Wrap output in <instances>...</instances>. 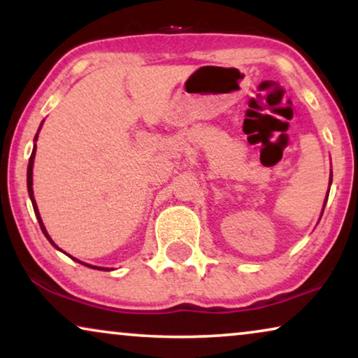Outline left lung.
<instances>
[{"label":"left lung","instance_id":"left-lung-1","mask_svg":"<svg viewBox=\"0 0 358 358\" xmlns=\"http://www.w3.org/2000/svg\"><path fill=\"white\" fill-rule=\"evenodd\" d=\"M331 182H332V173H331V176H329V185H331ZM327 195H329V190H327V194H326V200H324V205H322V212H324V207H326V202H327Z\"/></svg>","mask_w":358,"mask_h":358}]
</instances>
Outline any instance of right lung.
<instances>
[{
	"mask_svg": "<svg viewBox=\"0 0 358 358\" xmlns=\"http://www.w3.org/2000/svg\"><path fill=\"white\" fill-rule=\"evenodd\" d=\"M42 125H43V120H42V124H41V127H38V130H37V134H36V136H34V148H32V155H31V158H29V166H27V192H29V199H31V202H32V207H34V212H36V217H37V220H38V224H41V229H42V233L45 234V238L48 239V241H50V244L55 249H58V251H62L60 248L57 246L55 243L52 241V238H50V234L47 233V228L43 227V222H42V218H41V213H38V208H37V203H36V199H34V189H32V168H34V159H36V150H37V145H36V141H37V138H38V131H41V129H42ZM66 254V252H65ZM68 256H70V254H68ZM71 257V256H70ZM73 261H76V262H80V264H83V266H86V267H90V268H97V271H112V268H109V267H97V266H91V264H86V262H81V261H78L76 257H71Z\"/></svg>",
	"mask_w": 358,
	"mask_h": 358,
	"instance_id": "right-lung-1",
	"label": "right lung"
}]
</instances>
